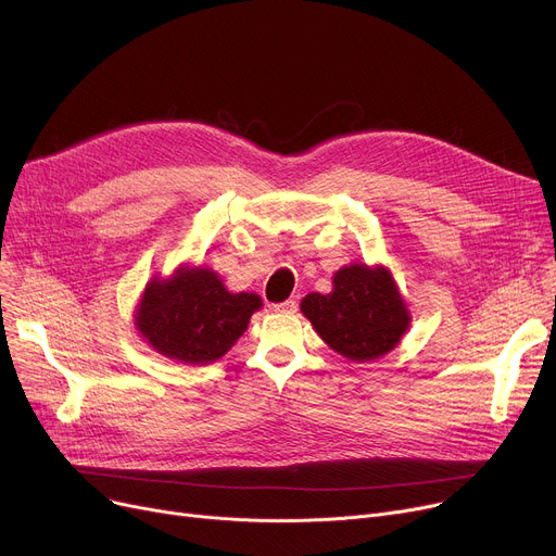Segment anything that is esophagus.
Instances as JSON below:
<instances>
[{
	"label": "esophagus",
	"mask_w": 556,
	"mask_h": 556,
	"mask_svg": "<svg viewBox=\"0 0 556 556\" xmlns=\"http://www.w3.org/2000/svg\"><path fill=\"white\" fill-rule=\"evenodd\" d=\"M274 312H276V314H295V312H298V303H295V301L278 303V305H274Z\"/></svg>",
	"instance_id": "1"
}]
</instances>
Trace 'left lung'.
I'll return each instance as SVG.
<instances>
[{
  "instance_id": "obj_1",
  "label": "left lung",
  "mask_w": 556,
  "mask_h": 556,
  "mask_svg": "<svg viewBox=\"0 0 556 556\" xmlns=\"http://www.w3.org/2000/svg\"><path fill=\"white\" fill-rule=\"evenodd\" d=\"M329 293H307L301 312L325 343L354 363L390 354L407 333L412 316L392 271L382 265L340 267Z\"/></svg>"
}]
</instances>
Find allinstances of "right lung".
Returning a JSON list of instances; mask_svg holds the SVG:
<instances>
[{
	"mask_svg": "<svg viewBox=\"0 0 556 556\" xmlns=\"http://www.w3.org/2000/svg\"><path fill=\"white\" fill-rule=\"evenodd\" d=\"M263 307L258 293H231L208 267L180 265L153 276L134 314L136 329L157 354L185 365L223 358Z\"/></svg>",
	"mask_w": 556,
	"mask_h": 556,
	"instance_id": "obj_1",
	"label": "right lung"
}]
</instances>
